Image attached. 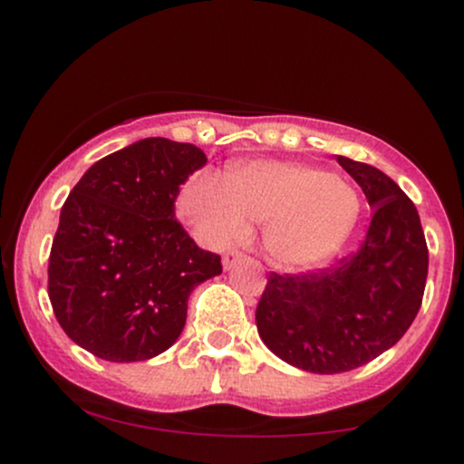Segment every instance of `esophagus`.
I'll return each instance as SVG.
<instances>
[{
	"label": "esophagus",
	"instance_id": "esophagus-1",
	"mask_svg": "<svg viewBox=\"0 0 464 464\" xmlns=\"http://www.w3.org/2000/svg\"><path fill=\"white\" fill-rule=\"evenodd\" d=\"M244 259L242 253H237V250H231V253H227L225 257H222V266H225V270H231L233 266L239 264Z\"/></svg>",
	"mask_w": 464,
	"mask_h": 464
}]
</instances>
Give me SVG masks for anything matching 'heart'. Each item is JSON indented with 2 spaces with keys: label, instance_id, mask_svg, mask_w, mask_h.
<instances>
[{
  "label": "heart",
  "instance_id": "obj_1",
  "mask_svg": "<svg viewBox=\"0 0 464 464\" xmlns=\"http://www.w3.org/2000/svg\"><path fill=\"white\" fill-rule=\"evenodd\" d=\"M179 214L209 246L244 239L264 225L270 262L285 270L329 264L360 218V198L343 179L292 161H248L225 180L198 174L185 185Z\"/></svg>",
  "mask_w": 464,
  "mask_h": 464
}]
</instances>
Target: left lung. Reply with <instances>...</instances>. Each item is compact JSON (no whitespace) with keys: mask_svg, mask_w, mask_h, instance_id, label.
Listing matches in <instances>:
<instances>
[{"mask_svg":"<svg viewBox=\"0 0 464 464\" xmlns=\"http://www.w3.org/2000/svg\"><path fill=\"white\" fill-rule=\"evenodd\" d=\"M372 209L360 250L334 268L268 276L255 323L276 358L334 375L375 360L417 316L428 279V244L419 211L372 165L338 157Z\"/></svg>","mask_w":464,"mask_h":464,"instance_id":"8db88e82","label":"left lung"}]
</instances>
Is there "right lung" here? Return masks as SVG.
<instances>
[{
    "mask_svg": "<svg viewBox=\"0 0 464 464\" xmlns=\"http://www.w3.org/2000/svg\"><path fill=\"white\" fill-rule=\"evenodd\" d=\"M205 163L194 143L148 137L93 163L67 196L47 292L78 347L141 362L177 343L191 290L222 273L174 218L179 188Z\"/></svg>",
    "mask_w": 464,
    "mask_h": 464,
    "instance_id": "add662e5",
    "label": "right lung"
}]
</instances>
